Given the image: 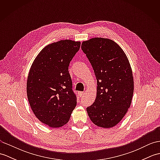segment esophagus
<instances>
[{
  "instance_id": "34e87169",
  "label": "esophagus",
  "mask_w": 160,
  "mask_h": 160,
  "mask_svg": "<svg viewBox=\"0 0 160 160\" xmlns=\"http://www.w3.org/2000/svg\"><path fill=\"white\" fill-rule=\"evenodd\" d=\"M78 95H79L80 97H83V96L84 95V93L82 92V91H80V92H78Z\"/></svg>"
}]
</instances>
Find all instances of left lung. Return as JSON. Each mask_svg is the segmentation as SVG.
<instances>
[{"label": "left lung", "mask_w": 160, "mask_h": 160, "mask_svg": "<svg viewBox=\"0 0 160 160\" xmlns=\"http://www.w3.org/2000/svg\"><path fill=\"white\" fill-rule=\"evenodd\" d=\"M81 48L91 64L98 84L94 103L87 108L88 115L98 127H113L127 113L133 95V76L128 58L108 38H91L83 41Z\"/></svg>", "instance_id": "obj_1"}]
</instances>
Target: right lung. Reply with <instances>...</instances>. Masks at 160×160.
<instances>
[{"label":"right lung","mask_w":160,"mask_h":160,"mask_svg":"<svg viewBox=\"0 0 160 160\" xmlns=\"http://www.w3.org/2000/svg\"><path fill=\"white\" fill-rule=\"evenodd\" d=\"M80 42L62 40L47 45L32 64L27 94L33 113L43 124L59 128L69 122L76 106L69 73V63Z\"/></svg>","instance_id":"obj_1"}]
</instances>
